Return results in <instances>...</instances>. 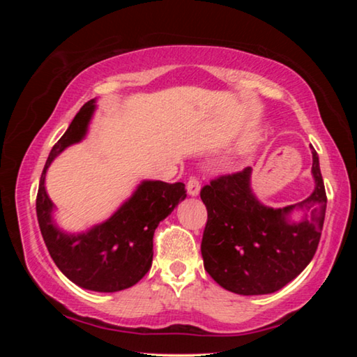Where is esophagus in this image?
<instances>
[{
    "mask_svg": "<svg viewBox=\"0 0 357 357\" xmlns=\"http://www.w3.org/2000/svg\"><path fill=\"white\" fill-rule=\"evenodd\" d=\"M200 189H202V184L200 181H198V178H190L189 181H187V192H189V195L195 197L200 193Z\"/></svg>",
    "mask_w": 357,
    "mask_h": 357,
    "instance_id": "obj_1",
    "label": "esophagus"
}]
</instances>
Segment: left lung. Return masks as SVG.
<instances>
[{
	"label": "left lung",
	"mask_w": 357,
	"mask_h": 357,
	"mask_svg": "<svg viewBox=\"0 0 357 357\" xmlns=\"http://www.w3.org/2000/svg\"><path fill=\"white\" fill-rule=\"evenodd\" d=\"M315 190L293 206H263L250 190V172L222 174L200 192L208 209L202 255L208 274L228 291L252 296L274 293L296 279L312 261L321 238L326 197L317 151L312 148ZM307 211L289 224L293 208Z\"/></svg>",
	"instance_id": "1"
}]
</instances>
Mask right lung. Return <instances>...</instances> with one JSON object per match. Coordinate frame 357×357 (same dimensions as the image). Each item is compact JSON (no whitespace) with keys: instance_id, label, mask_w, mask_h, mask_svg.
<instances>
[{"instance_id":"right-lung-1","label":"right lung","mask_w":357,"mask_h":357,"mask_svg":"<svg viewBox=\"0 0 357 357\" xmlns=\"http://www.w3.org/2000/svg\"><path fill=\"white\" fill-rule=\"evenodd\" d=\"M93 112L94 100H89L52 148L40 174L36 213L48 253L59 271L78 287L113 293L134 287L148 273L155 228L184 200L187 190L183 183L144 181L110 219L88 233L75 236L58 229L52 222L53 203L44 185L47 168L63 149L82 140Z\"/></svg>"}]
</instances>
